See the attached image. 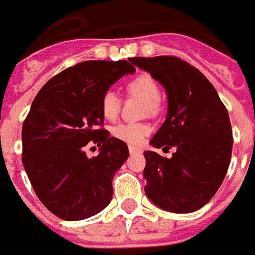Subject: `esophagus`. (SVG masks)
Returning <instances> with one entry per match:
<instances>
[{"mask_svg":"<svg viewBox=\"0 0 255 255\" xmlns=\"http://www.w3.org/2000/svg\"><path fill=\"white\" fill-rule=\"evenodd\" d=\"M128 149H129V153H131V154H139V153H142V149L133 147V146H129Z\"/></svg>","mask_w":255,"mask_h":255,"instance_id":"obj_1","label":"esophagus"}]
</instances>
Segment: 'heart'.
I'll use <instances>...</instances> for the list:
<instances>
[{"mask_svg":"<svg viewBox=\"0 0 255 255\" xmlns=\"http://www.w3.org/2000/svg\"><path fill=\"white\" fill-rule=\"evenodd\" d=\"M126 89L129 94L143 98L146 102V111L149 113H157L160 109L161 90L151 75L139 73L129 79L126 84ZM122 101L119 95L108 90L101 97V113L106 120H115L120 112ZM151 132V127L146 123H120L112 129V135L124 143L131 146H139L143 143L144 138Z\"/></svg>","mask_w":255,"mask_h":255,"instance_id":"heart-1","label":"heart"}]
</instances>
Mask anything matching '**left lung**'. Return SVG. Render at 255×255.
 Here are the masks:
<instances>
[{
  "instance_id": "8db88e82",
  "label": "left lung",
  "mask_w": 255,
  "mask_h": 255,
  "mask_svg": "<svg viewBox=\"0 0 255 255\" xmlns=\"http://www.w3.org/2000/svg\"><path fill=\"white\" fill-rule=\"evenodd\" d=\"M131 63L168 94L166 120L150 143L176 147L171 158L144 151V192L166 212H195L213 198L230 166L234 138L228 111L206 76L182 58L133 57Z\"/></svg>"
}]
</instances>
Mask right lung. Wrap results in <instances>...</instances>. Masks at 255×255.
Wrapping results in <instances>:
<instances>
[{"label":"right lung","mask_w":255,"mask_h":255,"mask_svg":"<svg viewBox=\"0 0 255 255\" xmlns=\"http://www.w3.org/2000/svg\"><path fill=\"white\" fill-rule=\"evenodd\" d=\"M133 71L126 60L75 64L32 101L21 129V161L36 197L60 219H89L111 202L112 180L129 151L102 128L101 97ZM87 143L100 145V154L89 159Z\"/></svg>","instance_id":"1"}]
</instances>
